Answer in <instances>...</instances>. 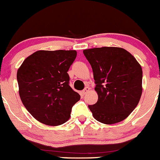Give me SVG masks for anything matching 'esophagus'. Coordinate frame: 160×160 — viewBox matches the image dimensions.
<instances>
[{"mask_svg":"<svg viewBox=\"0 0 160 160\" xmlns=\"http://www.w3.org/2000/svg\"><path fill=\"white\" fill-rule=\"evenodd\" d=\"M89 90H90V88H89V87H85V88H84L83 90H82V94H83V95H85V94H86L87 92H88V91H89Z\"/></svg>","mask_w":160,"mask_h":160,"instance_id":"esophagus-1","label":"esophagus"}]
</instances>
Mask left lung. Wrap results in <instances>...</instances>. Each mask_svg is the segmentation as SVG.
I'll use <instances>...</instances> for the list:
<instances>
[{
    "label": "left lung",
    "instance_id": "obj_1",
    "mask_svg": "<svg viewBox=\"0 0 160 160\" xmlns=\"http://www.w3.org/2000/svg\"><path fill=\"white\" fill-rule=\"evenodd\" d=\"M91 64L98 101L88 105L96 121L106 124L121 122L140 100L142 70L135 58L120 47L84 50Z\"/></svg>",
    "mask_w": 160,
    "mask_h": 160
}]
</instances>
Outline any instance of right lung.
<instances>
[{
	"label": "right lung",
	"mask_w": 160,
	"mask_h": 160,
	"mask_svg": "<svg viewBox=\"0 0 160 160\" xmlns=\"http://www.w3.org/2000/svg\"><path fill=\"white\" fill-rule=\"evenodd\" d=\"M75 50H39L26 58L17 72L23 105L39 122L50 126L65 123L80 95L69 85L68 72Z\"/></svg>",
	"instance_id": "right-lung-1"
}]
</instances>
